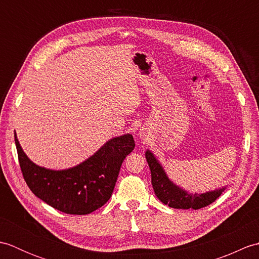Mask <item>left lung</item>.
I'll list each match as a JSON object with an SVG mask.
<instances>
[{
    "mask_svg": "<svg viewBox=\"0 0 259 259\" xmlns=\"http://www.w3.org/2000/svg\"><path fill=\"white\" fill-rule=\"evenodd\" d=\"M146 159L151 170V184L156 196L164 205H168L176 209H200L210 205L223 194V189L206 192V194H188L174 185L167 177L166 172L157 161L155 156L148 150L146 152Z\"/></svg>",
    "mask_w": 259,
    "mask_h": 259,
    "instance_id": "left-lung-1",
    "label": "left lung"
}]
</instances>
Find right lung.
I'll list each match as a JSON object with an SVG mask.
<instances>
[{
  "label": "right lung",
  "mask_w": 259,
  "mask_h": 259,
  "mask_svg": "<svg viewBox=\"0 0 259 259\" xmlns=\"http://www.w3.org/2000/svg\"><path fill=\"white\" fill-rule=\"evenodd\" d=\"M14 140L21 171L31 191L48 205L70 214L90 213L110 199L121 164L135 148L134 137L123 135L109 140L79 166L56 171L33 163L15 134Z\"/></svg>",
  "instance_id": "1"
}]
</instances>
